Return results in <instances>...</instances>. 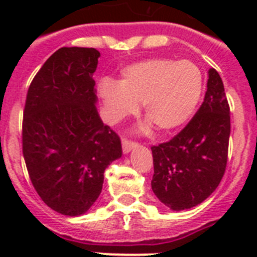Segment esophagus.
Segmentation results:
<instances>
[{
  "label": "esophagus",
  "instance_id": "esophagus-1",
  "mask_svg": "<svg viewBox=\"0 0 257 257\" xmlns=\"http://www.w3.org/2000/svg\"><path fill=\"white\" fill-rule=\"evenodd\" d=\"M136 145H138V143L134 142V140L126 139V138L122 139V149H123L124 153H128V152H130L134 147H136Z\"/></svg>",
  "mask_w": 257,
  "mask_h": 257
}]
</instances>
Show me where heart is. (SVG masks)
Masks as SVG:
<instances>
[{
	"mask_svg": "<svg viewBox=\"0 0 257 257\" xmlns=\"http://www.w3.org/2000/svg\"><path fill=\"white\" fill-rule=\"evenodd\" d=\"M97 90L110 122L135 114L143 104L151 123L160 133L170 134L187 123L196 110L203 76L190 60L149 59L124 68L119 82L103 79Z\"/></svg>",
	"mask_w": 257,
	"mask_h": 257,
	"instance_id": "b5f03b06",
	"label": "heart"
}]
</instances>
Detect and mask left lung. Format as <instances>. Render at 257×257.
Instances as JSON below:
<instances>
[{"instance_id": "1", "label": "left lung", "mask_w": 257, "mask_h": 257, "mask_svg": "<svg viewBox=\"0 0 257 257\" xmlns=\"http://www.w3.org/2000/svg\"><path fill=\"white\" fill-rule=\"evenodd\" d=\"M230 109L216 70L208 72L205 100L183 130L152 147V189L172 210H187L215 192L228 162Z\"/></svg>"}]
</instances>
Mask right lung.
I'll return each instance as SVG.
<instances>
[{
    "instance_id": "1",
    "label": "right lung",
    "mask_w": 257,
    "mask_h": 257,
    "mask_svg": "<svg viewBox=\"0 0 257 257\" xmlns=\"http://www.w3.org/2000/svg\"><path fill=\"white\" fill-rule=\"evenodd\" d=\"M100 52L61 47L45 61L27 92L23 156L41 199L77 216L94 205L104 171L122 156L119 136L101 122L92 78Z\"/></svg>"
}]
</instances>
